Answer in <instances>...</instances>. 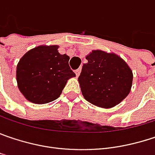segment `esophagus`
I'll return each mask as SVG.
<instances>
[{
	"label": "esophagus",
	"instance_id": "1",
	"mask_svg": "<svg viewBox=\"0 0 155 155\" xmlns=\"http://www.w3.org/2000/svg\"><path fill=\"white\" fill-rule=\"evenodd\" d=\"M74 73H75L76 76H79V75H80V73H81V68L76 69V70L74 71Z\"/></svg>",
	"mask_w": 155,
	"mask_h": 155
}]
</instances>
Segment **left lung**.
I'll return each instance as SVG.
<instances>
[{
    "instance_id": "1",
    "label": "left lung",
    "mask_w": 155,
    "mask_h": 155,
    "mask_svg": "<svg viewBox=\"0 0 155 155\" xmlns=\"http://www.w3.org/2000/svg\"><path fill=\"white\" fill-rule=\"evenodd\" d=\"M86 59L78 78L84 98L105 109L120 104L132 84V71L126 62L115 53L101 50L92 51Z\"/></svg>"
}]
</instances>
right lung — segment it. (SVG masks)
<instances>
[{
    "label": "right lung",
    "instance_id": "1",
    "mask_svg": "<svg viewBox=\"0 0 155 155\" xmlns=\"http://www.w3.org/2000/svg\"><path fill=\"white\" fill-rule=\"evenodd\" d=\"M58 48V45H39L27 51L17 64L18 88L33 104L56 100L68 81L75 76L69 67V56L60 54Z\"/></svg>",
    "mask_w": 155,
    "mask_h": 155
}]
</instances>
